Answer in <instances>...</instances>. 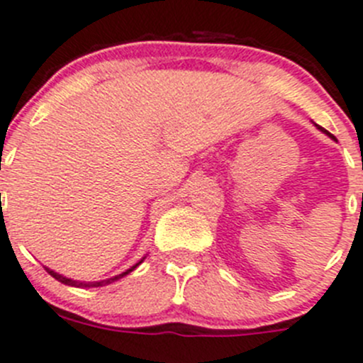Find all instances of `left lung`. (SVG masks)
I'll return each mask as SVG.
<instances>
[{
	"mask_svg": "<svg viewBox=\"0 0 363 363\" xmlns=\"http://www.w3.org/2000/svg\"><path fill=\"white\" fill-rule=\"evenodd\" d=\"M315 125H317V124H315ZM317 128H318V129H320V131H322V133H325V135H329V136H331V138H333V135H331V133H328V131H325V129H324V128H320V125H317ZM362 201H363V198H362Z\"/></svg>",
	"mask_w": 363,
	"mask_h": 363,
	"instance_id": "left-lung-1",
	"label": "left lung"
}]
</instances>
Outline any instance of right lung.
I'll return each mask as SVG.
<instances>
[{
	"instance_id": "1",
	"label": "right lung",
	"mask_w": 363,
	"mask_h": 363,
	"mask_svg": "<svg viewBox=\"0 0 363 363\" xmlns=\"http://www.w3.org/2000/svg\"><path fill=\"white\" fill-rule=\"evenodd\" d=\"M142 261H144V259H142ZM142 261H140V262H142ZM140 262H136V264H135V266H131V268H129V270L122 272V274L115 275V277H111V279H104V281H91V282H86V281H73V279H68V277H65V275L57 274V272L50 270V268H46V266H45V268H46V272H48V274L52 275L53 279H57V281H59V282H62V284L75 286V288H101V286L111 284V282L118 281V279H122V277H125V275H128V274H131V272L135 270L136 266L140 264Z\"/></svg>"
}]
</instances>
